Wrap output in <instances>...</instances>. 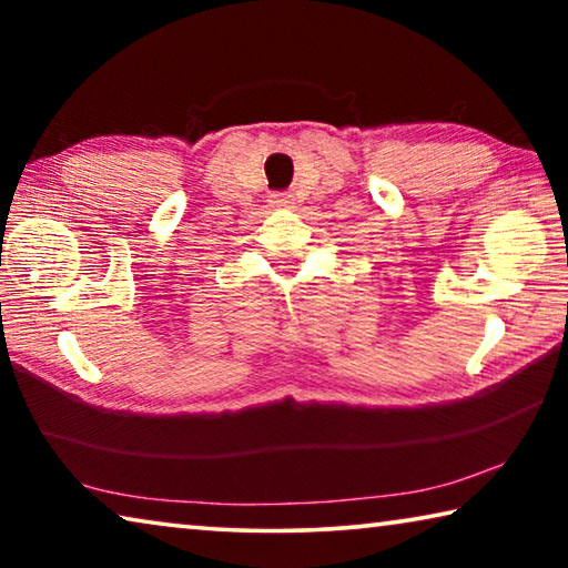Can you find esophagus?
I'll return each instance as SVG.
<instances>
[{
  "instance_id": "esophagus-1",
  "label": "esophagus",
  "mask_w": 568,
  "mask_h": 568,
  "mask_svg": "<svg viewBox=\"0 0 568 568\" xmlns=\"http://www.w3.org/2000/svg\"><path fill=\"white\" fill-rule=\"evenodd\" d=\"M273 207H291L293 205V195H287V192H277V195H273Z\"/></svg>"
}]
</instances>
